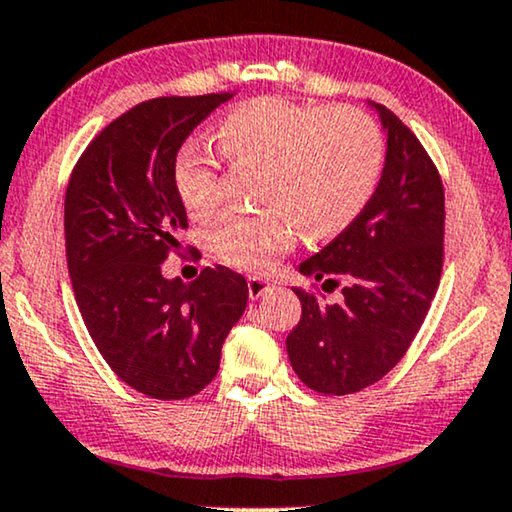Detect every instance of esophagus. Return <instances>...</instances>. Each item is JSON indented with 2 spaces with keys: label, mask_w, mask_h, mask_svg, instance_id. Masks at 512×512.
<instances>
[{
  "label": "esophagus",
  "mask_w": 512,
  "mask_h": 512,
  "mask_svg": "<svg viewBox=\"0 0 512 512\" xmlns=\"http://www.w3.org/2000/svg\"><path fill=\"white\" fill-rule=\"evenodd\" d=\"M269 290H271V283L264 281V278H257V276L248 278V295H250V299H260V297L267 295Z\"/></svg>",
  "instance_id": "1"
}]
</instances>
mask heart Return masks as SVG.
<instances>
[{
    "instance_id": "obj_1",
    "label": "heart",
    "mask_w": 512,
    "mask_h": 512,
    "mask_svg": "<svg viewBox=\"0 0 512 512\" xmlns=\"http://www.w3.org/2000/svg\"><path fill=\"white\" fill-rule=\"evenodd\" d=\"M215 138L224 159L260 168L257 203L276 208L224 213L208 231L215 255L245 271L274 267L295 243V224L309 238L344 231L372 199L384 166L377 126L356 109L304 107L262 95L224 114ZM217 168L199 140L177 152L173 187L192 217L215 208Z\"/></svg>"
}]
</instances>
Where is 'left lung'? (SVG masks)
Here are the masks:
<instances>
[{"label": "left lung", "instance_id": "left-lung-1", "mask_svg": "<svg viewBox=\"0 0 512 512\" xmlns=\"http://www.w3.org/2000/svg\"><path fill=\"white\" fill-rule=\"evenodd\" d=\"M386 131L381 180L356 220L299 264L304 276L344 299L323 304L292 288L302 318L290 332L292 370L311 391L349 395L398 365L417 337L440 285L445 189L438 168L391 109L374 105Z\"/></svg>", "mask_w": 512, "mask_h": 512}]
</instances>
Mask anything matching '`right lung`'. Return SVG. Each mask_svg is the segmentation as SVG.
<instances>
[{"instance_id":"1","label":"right lung","mask_w":512,"mask_h":512,"mask_svg":"<svg viewBox=\"0 0 512 512\" xmlns=\"http://www.w3.org/2000/svg\"><path fill=\"white\" fill-rule=\"evenodd\" d=\"M234 93L140 102L91 140L65 194V250L88 335L114 374L156 400L203 391L243 316L248 283L206 267L192 283L163 278L187 210L173 161L189 133Z\"/></svg>"}]
</instances>
